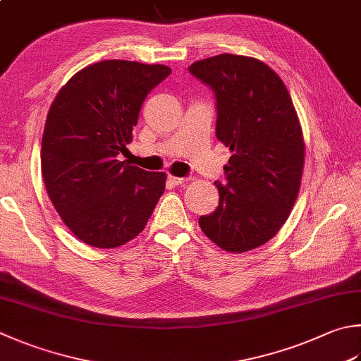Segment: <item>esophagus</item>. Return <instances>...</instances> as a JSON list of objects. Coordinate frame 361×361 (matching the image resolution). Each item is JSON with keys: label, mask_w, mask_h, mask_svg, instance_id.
I'll list each match as a JSON object with an SVG mask.
<instances>
[{"label": "esophagus", "mask_w": 361, "mask_h": 361, "mask_svg": "<svg viewBox=\"0 0 361 361\" xmlns=\"http://www.w3.org/2000/svg\"><path fill=\"white\" fill-rule=\"evenodd\" d=\"M168 180L173 183V185H183L187 182L185 178H176V176H168Z\"/></svg>", "instance_id": "esophagus-1"}]
</instances>
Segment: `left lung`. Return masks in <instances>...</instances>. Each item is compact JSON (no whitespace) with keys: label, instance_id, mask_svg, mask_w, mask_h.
Wrapping results in <instances>:
<instances>
[{"label":"left lung","instance_id":"8db88e82","mask_svg":"<svg viewBox=\"0 0 361 361\" xmlns=\"http://www.w3.org/2000/svg\"><path fill=\"white\" fill-rule=\"evenodd\" d=\"M190 72L216 99V138L233 155L226 182H215L220 202L200 216L202 233L229 253H247L275 237L300 190L305 141L283 80L262 61L216 54Z\"/></svg>","mask_w":361,"mask_h":361}]
</instances>
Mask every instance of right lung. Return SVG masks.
<instances>
[{
  "instance_id": "obj_1",
  "label": "right lung",
  "mask_w": 361,
  "mask_h": 361,
  "mask_svg": "<svg viewBox=\"0 0 361 361\" xmlns=\"http://www.w3.org/2000/svg\"><path fill=\"white\" fill-rule=\"evenodd\" d=\"M171 69L106 59L77 72L47 114L40 165L54 209L96 248L135 239L165 192L166 174L118 160L132 141L142 102Z\"/></svg>"
}]
</instances>
